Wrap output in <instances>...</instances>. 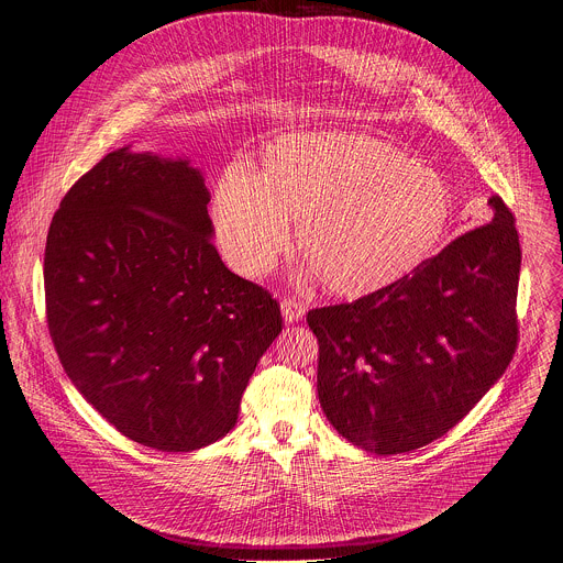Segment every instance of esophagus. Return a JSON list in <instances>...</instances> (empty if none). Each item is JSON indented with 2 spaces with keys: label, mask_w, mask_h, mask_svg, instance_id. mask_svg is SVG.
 <instances>
[{
  "label": "esophagus",
  "mask_w": 563,
  "mask_h": 563,
  "mask_svg": "<svg viewBox=\"0 0 563 563\" xmlns=\"http://www.w3.org/2000/svg\"><path fill=\"white\" fill-rule=\"evenodd\" d=\"M280 309H283V318L287 320V323H298V320H302L305 316V302L296 300V298H285L280 302Z\"/></svg>",
  "instance_id": "obj_1"
}]
</instances>
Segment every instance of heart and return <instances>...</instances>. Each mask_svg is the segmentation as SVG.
<instances>
[{
  "mask_svg": "<svg viewBox=\"0 0 563 563\" xmlns=\"http://www.w3.org/2000/svg\"><path fill=\"white\" fill-rule=\"evenodd\" d=\"M454 218L448 180L363 133H302L274 142L256 174L231 163L218 178L220 247L245 276L265 274L289 243L323 285L361 298L419 269Z\"/></svg>",
  "mask_w": 563,
  "mask_h": 563,
  "instance_id": "heart-1",
  "label": "heart"
}]
</instances>
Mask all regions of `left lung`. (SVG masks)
<instances>
[{"mask_svg": "<svg viewBox=\"0 0 563 563\" xmlns=\"http://www.w3.org/2000/svg\"><path fill=\"white\" fill-rule=\"evenodd\" d=\"M454 238L404 280L354 302L316 307L318 398L350 443L400 454L454 428L510 365L521 269L515 213Z\"/></svg>", "mask_w": 563, "mask_h": 563, "instance_id": "obj_1", "label": "left lung"}]
</instances>
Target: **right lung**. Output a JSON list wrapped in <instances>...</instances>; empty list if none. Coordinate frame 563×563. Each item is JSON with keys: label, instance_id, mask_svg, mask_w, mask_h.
<instances>
[{"label": "right lung", "instance_id": "right-lung-1", "mask_svg": "<svg viewBox=\"0 0 563 563\" xmlns=\"http://www.w3.org/2000/svg\"><path fill=\"white\" fill-rule=\"evenodd\" d=\"M187 159L104 155L62 198L44 252L46 323L73 385L118 432L191 452L238 421L283 330L280 305L224 267Z\"/></svg>", "mask_w": 563, "mask_h": 563}]
</instances>
